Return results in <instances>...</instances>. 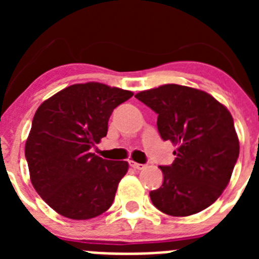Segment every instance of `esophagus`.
I'll return each instance as SVG.
<instances>
[{"mask_svg":"<svg viewBox=\"0 0 259 259\" xmlns=\"http://www.w3.org/2000/svg\"><path fill=\"white\" fill-rule=\"evenodd\" d=\"M130 166L132 167V168H135V170H144L145 168V164L143 163H137V162H134V161H130Z\"/></svg>","mask_w":259,"mask_h":259,"instance_id":"1","label":"esophagus"}]
</instances>
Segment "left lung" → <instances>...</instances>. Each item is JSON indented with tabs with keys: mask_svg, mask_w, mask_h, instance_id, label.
Here are the masks:
<instances>
[{
	"mask_svg": "<svg viewBox=\"0 0 259 259\" xmlns=\"http://www.w3.org/2000/svg\"><path fill=\"white\" fill-rule=\"evenodd\" d=\"M135 97L158 114V132L176 145L172 164L159 166L163 183L149 193L153 205L172 217L209 207L230 183L239 158V139L227 107L209 93L178 84Z\"/></svg>",
	"mask_w": 259,
	"mask_h": 259,
	"instance_id": "obj_1",
	"label": "left lung"
}]
</instances>
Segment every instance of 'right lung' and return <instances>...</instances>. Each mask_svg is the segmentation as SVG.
I'll return each instance as SVG.
<instances>
[{
	"label": "right lung",
	"instance_id": "add662e5",
	"mask_svg": "<svg viewBox=\"0 0 259 259\" xmlns=\"http://www.w3.org/2000/svg\"><path fill=\"white\" fill-rule=\"evenodd\" d=\"M132 96L101 83L74 84L36 110L24 153L33 188L58 214L83 221L111 206L128 163L91 149L106 136L113 110Z\"/></svg>",
	"mask_w": 259,
	"mask_h": 259
}]
</instances>
